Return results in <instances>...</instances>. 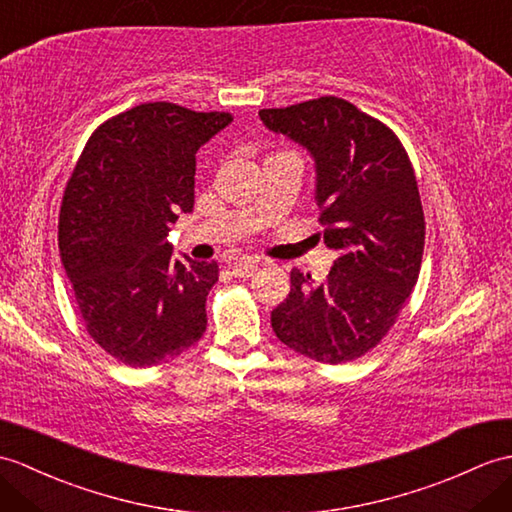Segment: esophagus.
Wrapping results in <instances>:
<instances>
[{
    "instance_id": "esophagus-1",
    "label": "esophagus",
    "mask_w": 512,
    "mask_h": 512,
    "mask_svg": "<svg viewBox=\"0 0 512 512\" xmlns=\"http://www.w3.org/2000/svg\"><path fill=\"white\" fill-rule=\"evenodd\" d=\"M255 270H257V264H255V261H242V264H235V266L231 268L233 277H237V279L253 277V272H255Z\"/></svg>"
}]
</instances>
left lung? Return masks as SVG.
I'll use <instances>...</instances> for the list:
<instances>
[{
    "label": "left lung",
    "instance_id": "8db88e82",
    "mask_svg": "<svg viewBox=\"0 0 512 512\" xmlns=\"http://www.w3.org/2000/svg\"><path fill=\"white\" fill-rule=\"evenodd\" d=\"M259 117L314 157L318 222L340 251L323 283L290 272L272 331L310 360H358L395 325L419 279L425 218L408 152L386 124L334 95Z\"/></svg>",
    "mask_w": 512,
    "mask_h": 512
}]
</instances>
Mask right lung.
I'll list each match as a JSON object with an SVG mask.
<instances>
[{"instance_id": "add662e5", "label": "right lung", "mask_w": 512, "mask_h": 512, "mask_svg": "<svg viewBox=\"0 0 512 512\" xmlns=\"http://www.w3.org/2000/svg\"><path fill=\"white\" fill-rule=\"evenodd\" d=\"M231 122L139 104L95 128L69 176L58 248L87 334L117 362H168L205 334L218 264H181L168 231L194 209L196 152Z\"/></svg>"}]
</instances>
